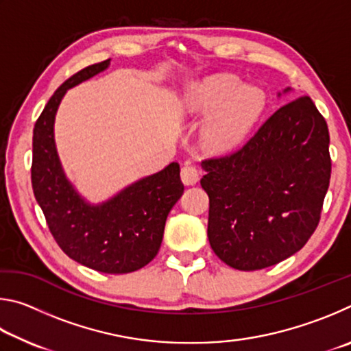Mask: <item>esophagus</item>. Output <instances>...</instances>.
Wrapping results in <instances>:
<instances>
[{
  "label": "esophagus",
  "mask_w": 351,
  "mask_h": 351,
  "mask_svg": "<svg viewBox=\"0 0 351 351\" xmlns=\"http://www.w3.org/2000/svg\"><path fill=\"white\" fill-rule=\"evenodd\" d=\"M181 180L186 186H193V184H197L199 180L198 169L190 162H186L184 164V167L181 169Z\"/></svg>",
  "instance_id": "1"
}]
</instances>
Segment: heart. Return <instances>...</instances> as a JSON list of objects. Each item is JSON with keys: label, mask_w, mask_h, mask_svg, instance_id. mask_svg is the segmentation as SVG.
<instances>
[{"label": "heart", "mask_w": 351, "mask_h": 351, "mask_svg": "<svg viewBox=\"0 0 351 351\" xmlns=\"http://www.w3.org/2000/svg\"><path fill=\"white\" fill-rule=\"evenodd\" d=\"M258 90L243 86L234 75H213L195 83L186 94L182 108L187 114L208 116L201 139L210 152H226L245 139L263 110Z\"/></svg>", "instance_id": "heart-1"}]
</instances>
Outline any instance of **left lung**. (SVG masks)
<instances>
[{
  "mask_svg": "<svg viewBox=\"0 0 351 351\" xmlns=\"http://www.w3.org/2000/svg\"><path fill=\"white\" fill-rule=\"evenodd\" d=\"M328 145L324 116L302 96L280 106L239 150L203 161L207 237L219 260L255 271L305 246L330 186Z\"/></svg>",
  "mask_w": 351,
  "mask_h": 351,
  "instance_id": "left-lung-1",
  "label": "left lung"
}]
</instances>
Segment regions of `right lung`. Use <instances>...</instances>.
I'll return each instance as SVG.
<instances>
[{
	"instance_id": "1",
	"label": "right lung",
	"mask_w": 351,
	"mask_h": 351,
	"mask_svg": "<svg viewBox=\"0 0 351 351\" xmlns=\"http://www.w3.org/2000/svg\"><path fill=\"white\" fill-rule=\"evenodd\" d=\"M104 60L79 71L52 94L34 127L32 189L46 223L62 251L77 263L106 274L138 271L156 257L171 207L184 184L180 164L142 178L102 204H90L68 181L58 159L54 121L69 88L102 73Z\"/></svg>"
}]
</instances>
